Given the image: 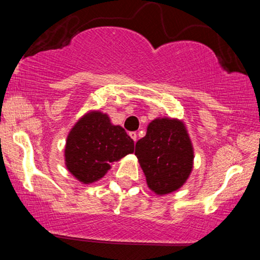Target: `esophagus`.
<instances>
[{
  "instance_id": "obj_1",
  "label": "esophagus",
  "mask_w": 260,
  "mask_h": 260,
  "mask_svg": "<svg viewBox=\"0 0 260 260\" xmlns=\"http://www.w3.org/2000/svg\"><path fill=\"white\" fill-rule=\"evenodd\" d=\"M129 136H131V138H132L134 142H136V140H137V132H129Z\"/></svg>"
}]
</instances>
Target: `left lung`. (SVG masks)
Returning <instances> with one entry per match:
<instances>
[{
	"mask_svg": "<svg viewBox=\"0 0 260 260\" xmlns=\"http://www.w3.org/2000/svg\"><path fill=\"white\" fill-rule=\"evenodd\" d=\"M147 183L156 194H168L182 187L193 168V148L186 127L178 120L156 118L144 138L136 144Z\"/></svg>",
	"mask_w": 260,
	"mask_h": 260,
	"instance_id": "1",
	"label": "left lung"
}]
</instances>
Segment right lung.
<instances>
[{"mask_svg": "<svg viewBox=\"0 0 260 260\" xmlns=\"http://www.w3.org/2000/svg\"><path fill=\"white\" fill-rule=\"evenodd\" d=\"M134 151V142L121 126H113L107 115L94 111L77 122L67 137L66 166L83 183L100 180L110 164Z\"/></svg>", "mask_w": 260, "mask_h": 260, "instance_id": "1", "label": "right lung"}]
</instances>
